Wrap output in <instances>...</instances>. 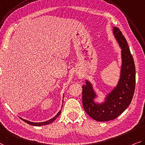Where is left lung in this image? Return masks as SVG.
I'll return each instance as SVG.
<instances>
[{
  "label": "left lung",
  "mask_w": 145,
  "mask_h": 145,
  "mask_svg": "<svg viewBox=\"0 0 145 145\" xmlns=\"http://www.w3.org/2000/svg\"><path fill=\"white\" fill-rule=\"evenodd\" d=\"M113 32L121 48L122 65L120 79L117 86L106 96L105 101L96 103L97 97L93 85L86 80L82 86V103L86 112L97 121L104 122L119 117L132 102L135 86V67L134 61L127 41L117 27Z\"/></svg>",
  "instance_id": "obj_1"
}]
</instances>
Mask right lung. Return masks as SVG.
Segmentation results:
<instances>
[{
  "label": "right lung",
  "mask_w": 145,
  "mask_h": 145,
  "mask_svg": "<svg viewBox=\"0 0 145 145\" xmlns=\"http://www.w3.org/2000/svg\"><path fill=\"white\" fill-rule=\"evenodd\" d=\"M60 113H61V110H60L58 113H57V115H56L55 117H54L53 118H52V119L48 120V121H46L45 122H30V121H27V120H25V119H22V118H21V120H23V121L24 122H26V123L28 124H30V125L32 126H43V125H46V124H50L52 123V122L53 121H54V120L56 119V118L59 116V115H60Z\"/></svg>",
  "instance_id": "obj_1"
}]
</instances>
